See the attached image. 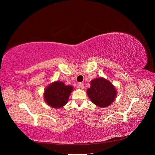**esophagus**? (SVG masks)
<instances>
[{"instance_id":"obj_1","label":"esophagus","mask_w":155,"mask_h":155,"mask_svg":"<svg viewBox=\"0 0 155 155\" xmlns=\"http://www.w3.org/2000/svg\"><path fill=\"white\" fill-rule=\"evenodd\" d=\"M79 87L81 88V89L84 88V83H79Z\"/></svg>"}]
</instances>
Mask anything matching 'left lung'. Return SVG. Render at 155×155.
<instances>
[{
  "mask_svg": "<svg viewBox=\"0 0 155 155\" xmlns=\"http://www.w3.org/2000/svg\"><path fill=\"white\" fill-rule=\"evenodd\" d=\"M87 93L94 104L104 108L114 101L117 92L109 81L98 78L91 81V87L87 89Z\"/></svg>",
  "mask_w": 155,
  "mask_h": 155,
  "instance_id": "obj_1",
  "label": "left lung"
}]
</instances>
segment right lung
I'll use <instances>...</instances> for the list:
<instances>
[{
    "mask_svg": "<svg viewBox=\"0 0 155 155\" xmlns=\"http://www.w3.org/2000/svg\"><path fill=\"white\" fill-rule=\"evenodd\" d=\"M73 91L71 85H65L63 82L55 81L46 88L44 98L46 104L53 108H61L67 104L70 93Z\"/></svg>",
    "mask_w": 155,
    "mask_h": 155,
    "instance_id": "right-lung-1",
    "label": "right lung"
}]
</instances>
